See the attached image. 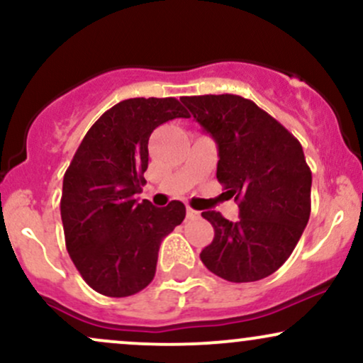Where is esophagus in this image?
Returning a JSON list of instances; mask_svg holds the SVG:
<instances>
[{
  "label": "esophagus",
  "instance_id": "esophagus-1",
  "mask_svg": "<svg viewBox=\"0 0 363 363\" xmlns=\"http://www.w3.org/2000/svg\"><path fill=\"white\" fill-rule=\"evenodd\" d=\"M186 215H187V218H198L199 211H196V210H193V208H191V206H187V208H186Z\"/></svg>",
  "mask_w": 363,
  "mask_h": 363
}]
</instances>
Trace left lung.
Segmentation results:
<instances>
[{
    "label": "left lung",
    "instance_id": "1",
    "mask_svg": "<svg viewBox=\"0 0 363 363\" xmlns=\"http://www.w3.org/2000/svg\"><path fill=\"white\" fill-rule=\"evenodd\" d=\"M218 145L216 179L234 196L239 220L203 211L215 237L199 257L227 281H257L290 257L311 216L312 174L302 145L266 111L240 95L182 97Z\"/></svg>",
    "mask_w": 363,
    "mask_h": 363
}]
</instances>
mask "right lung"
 I'll use <instances>...</instances> for the list:
<instances>
[{"mask_svg": "<svg viewBox=\"0 0 363 363\" xmlns=\"http://www.w3.org/2000/svg\"><path fill=\"white\" fill-rule=\"evenodd\" d=\"M189 118L174 97L128 99L86 131L62 179L66 249L82 278L107 297H129L155 277L158 249L186 216L181 201L157 208L135 194L145 186L153 129Z\"/></svg>", "mask_w": 363, "mask_h": 363, "instance_id": "1", "label": "right lung"}]
</instances>
